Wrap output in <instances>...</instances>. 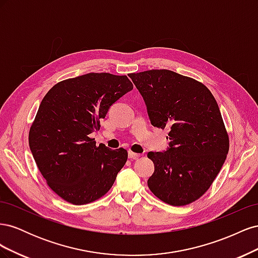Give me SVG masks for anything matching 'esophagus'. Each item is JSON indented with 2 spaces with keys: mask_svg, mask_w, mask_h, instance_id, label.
Here are the masks:
<instances>
[{
  "mask_svg": "<svg viewBox=\"0 0 258 258\" xmlns=\"http://www.w3.org/2000/svg\"><path fill=\"white\" fill-rule=\"evenodd\" d=\"M128 157L130 159H132V160H135V159H138L139 157H141V154H137V153H134V152L129 151L128 152Z\"/></svg>",
  "mask_w": 258,
  "mask_h": 258,
  "instance_id": "1",
  "label": "esophagus"
}]
</instances>
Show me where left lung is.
Masks as SVG:
<instances>
[{
    "label": "left lung",
    "instance_id": "left-lung-1",
    "mask_svg": "<svg viewBox=\"0 0 258 258\" xmlns=\"http://www.w3.org/2000/svg\"><path fill=\"white\" fill-rule=\"evenodd\" d=\"M154 127L169 130L170 147L150 152L155 165L148 188L174 207L189 205L212 185L229 151L215 98L206 86L169 70L131 73Z\"/></svg>",
    "mask_w": 258,
    "mask_h": 258
}]
</instances>
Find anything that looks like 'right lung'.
<instances>
[{
  "label": "right lung",
  "mask_w": 258,
  "mask_h": 258,
  "mask_svg": "<svg viewBox=\"0 0 258 258\" xmlns=\"http://www.w3.org/2000/svg\"><path fill=\"white\" fill-rule=\"evenodd\" d=\"M132 89L126 75L88 73L59 82L43 98L29 131L30 150L51 190L70 204L104 196L126 163L124 148L96 145L90 135Z\"/></svg>",
  "instance_id": "1"
}]
</instances>
